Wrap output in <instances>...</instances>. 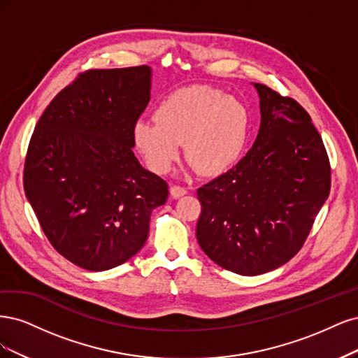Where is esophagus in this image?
Returning <instances> with one entry per match:
<instances>
[{
  "mask_svg": "<svg viewBox=\"0 0 358 358\" xmlns=\"http://www.w3.org/2000/svg\"><path fill=\"white\" fill-rule=\"evenodd\" d=\"M187 193V190L184 189V187H181V186H172L171 187V196L172 198H181V196H184Z\"/></svg>",
  "mask_w": 358,
  "mask_h": 358,
  "instance_id": "1",
  "label": "esophagus"
}]
</instances>
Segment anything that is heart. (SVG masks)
<instances>
[{"instance_id": "obj_1", "label": "heart", "mask_w": 358, "mask_h": 358, "mask_svg": "<svg viewBox=\"0 0 358 358\" xmlns=\"http://www.w3.org/2000/svg\"><path fill=\"white\" fill-rule=\"evenodd\" d=\"M155 122H138L134 136L148 168L166 174L180 156L205 177L235 166L244 153L250 119L245 107L223 90L208 86L180 89L155 110Z\"/></svg>"}]
</instances>
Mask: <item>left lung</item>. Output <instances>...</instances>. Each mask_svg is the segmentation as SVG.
Listing matches in <instances>:
<instances>
[{
    "instance_id": "1",
    "label": "left lung",
    "mask_w": 358,
    "mask_h": 358,
    "mask_svg": "<svg viewBox=\"0 0 358 358\" xmlns=\"http://www.w3.org/2000/svg\"><path fill=\"white\" fill-rule=\"evenodd\" d=\"M255 87L259 135L232 169L198 189L196 226L206 256L248 276L296 256L330 192L329 156L306 110L268 86Z\"/></svg>"
}]
</instances>
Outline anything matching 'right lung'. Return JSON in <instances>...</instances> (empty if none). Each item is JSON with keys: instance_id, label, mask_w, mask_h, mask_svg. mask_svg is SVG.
Instances as JSON below:
<instances>
[{"instance_id": "right-lung-1", "label": "right lung", "mask_w": 358, "mask_h": 358, "mask_svg": "<svg viewBox=\"0 0 358 358\" xmlns=\"http://www.w3.org/2000/svg\"><path fill=\"white\" fill-rule=\"evenodd\" d=\"M150 89L147 65L89 70L53 98L31 136L25 194L53 248L83 269L134 257L168 199L166 181L132 150Z\"/></svg>"}]
</instances>
